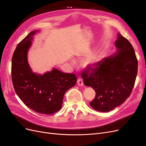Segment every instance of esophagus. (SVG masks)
<instances>
[{
    "mask_svg": "<svg viewBox=\"0 0 146 146\" xmlns=\"http://www.w3.org/2000/svg\"><path fill=\"white\" fill-rule=\"evenodd\" d=\"M77 83L79 86H82L83 85V81L81 78H79L77 81Z\"/></svg>",
    "mask_w": 146,
    "mask_h": 146,
    "instance_id": "esophagus-1",
    "label": "esophagus"
}]
</instances>
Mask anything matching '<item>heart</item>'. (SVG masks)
<instances>
[{"mask_svg":"<svg viewBox=\"0 0 146 146\" xmlns=\"http://www.w3.org/2000/svg\"><path fill=\"white\" fill-rule=\"evenodd\" d=\"M97 62V59L96 58H94L88 61V62H86V65H90V66H93V65H95L96 64V62Z\"/></svg>","mask_w":146,"mask_h":146,"instance_id":"obj_1","label":"heart"}]
</instances>
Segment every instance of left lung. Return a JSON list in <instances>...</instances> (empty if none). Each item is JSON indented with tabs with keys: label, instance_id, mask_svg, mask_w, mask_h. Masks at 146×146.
Listing matches in <instances>:
<instances>
[{
	"label": "left lung",
	"instance_id": "1",
	"mask_svg": "<svg viewBox=\"0 0 146 146\" xmlns=\"http://www.w3.org/2000/svg\"><path fill=\"white\" fill-rule=\"evenodd\" d=\"M118 51L104 58L82 72L83 82L96 93L90 106L97 111L109 112L120 106L132 92L138 72V60L130 42L117 35Z\"/></svg>",
	"mask_w": 146,
	"mask_h": 146
}]
</instances>
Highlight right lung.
<instances>
[{
  "instance_id": "add662e5",
  "label": "right lung",
  "mask_w": 146,
  "mask_h": 146,
  "mask_svg": "<svg viewBox=\"0 0 146 146\" xmlns=\"http://www.w3.org/2000/svg\"><path fill=\"white\" fill-rule=\"evenodd\" d=\"M36 31L30 33L16 46L12 57V82L17 96L28 107L50 115L61 109L65 93L75 86L77 78L74 73L56 68L43 75L32 72L27 56Z\"/></svg>"
}]
</instances>
